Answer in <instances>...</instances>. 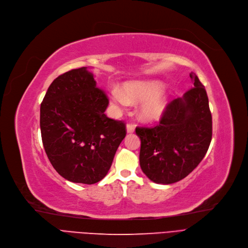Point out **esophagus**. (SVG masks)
Here are the masks:
<instances>
[{
	"label": "esophagus",
	"mask_w": 248,
	"mask_h": 248,
	"mask_svg": "<svg viewBox=\"0 0 248 248\" xmlns=\"http://www.w3.org/2000/svg\"><path fill=\"white\" fill-rule=\"evenodd\" d=\"M126 130H127V133H133L134 130H135V126L131 123H129L126 126Z\"/></svg>",
	"instance_id": "34e87169"
}]
</instances>
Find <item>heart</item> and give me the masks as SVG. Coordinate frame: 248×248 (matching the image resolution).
<instances>
[{"label": "heart", "instance_id": "heart-1", "mask_svg": "<svg viewBox=\"0 0 248 248\" xmlns=\"http://www.w3.org/2000/svg\"><path fill=\"white\" fill-rule=\"evenodd\" d=\"M163 85L156 80L133 81L120 89L112 90V100L120 109H126L130 102L146 101L141 108V116L146 120H156L163 114L167 107V99L162 93Z\"/></svg>", "mask_w": 248, "mask_h": 248}]
</instances>
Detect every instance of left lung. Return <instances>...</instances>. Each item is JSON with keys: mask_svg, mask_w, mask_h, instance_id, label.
Instances as JSON below:
<instances>
[{"mask_svg": "<svg viewBox=\"0 0 248 248\" xmlns=\"http://www.w3.org/2000/svg\"><path fill=\"white\" fill-rule=\"evenodd\" d=\"M190 78L193 88L168 104L157 125L135 129L141 139V170L156 184L170 185L185 179L202 161L211 143L207 93L195 74Z\"/></svg>", "mask_w": 248, "mask_h": 248, "instance_id": "1", "label": "left lung"}]
</instances>
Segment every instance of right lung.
I'll return each mask as SVG.
<instances>
[{
    "label": "right lung",
    "instance_id": "obj_1",
    "mask_svg": "<svg viewBox=\"0 0 248 248\" xmlns=\"http://www.w3.org/2000/svg\"><path fill=\"white\" fill-rule=\"evenodd\" d=\"M109 105L87 67L57 77L40 106L45 152L65 180L93 185L108 173L126 126L104 113Z\"/></svg>",
    "mask_w": 248,
    "mask_h": 248
}]
</instances>
